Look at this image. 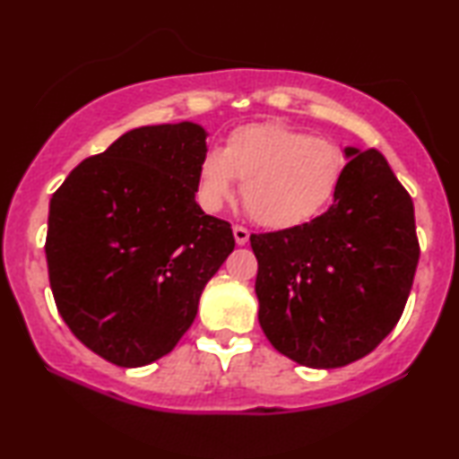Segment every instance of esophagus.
Segmentation results:
<instances>
[{
  "label": "esophagus",
  "mask_w": 459,
  "mask_h": 459,
  "mask_svg": "<svg viewBox=\"0 0 459 459\" xmlns=\"http://www.w3.org/2000/svg\"><path fill=\"white\" fill-rule=\"evenodd\" d=\"M248 230L242 228V225H234V238H236V244L238 247H244V244L248 242Z\"/></svg>",
  "instance_id": "obj_1"
}]
</instances>
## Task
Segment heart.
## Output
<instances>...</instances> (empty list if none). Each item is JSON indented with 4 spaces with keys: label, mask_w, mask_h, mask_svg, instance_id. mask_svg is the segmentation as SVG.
Instances as JSON below:
<instances>
[{
    "label": "heart",
    "mask_w": 459,
    "mask_h": 459,
    "mask_svg": "<svg viewBox=\"0 0 459 459\" xmlns=\"http://www.w3.org/2000/svg\"><path fill=\"white\" fill-rule=\"evenodd\" d=\"M344 173L342 150L284 123L240 125L219 150L198 162L196 200L219 212L242 181V203L269 230L299 228L317 217L334 196Z\"/></svg>",
    "instance_id": "b5f03b06"
}]
</instances>
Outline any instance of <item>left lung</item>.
Segmentation results:
<instances>
[{
  "mask_svg": "<svg viewBox=\"0 0 459 459\" xmlns=\"http://www.w3.org/2000/svg\"><path fill=\"white\" fill-rule=\"evenodd\" d=\"M334 204L299 228L253 234L267 341L299 366H349L397 325L416 275L413 203L378 150L344 148Z\"/></svg>",
  "mask_w": 459,
  "mask_h": 459,
  "instance_id": "left-lung-1",
  "label": "left lung"
}]
</instances>
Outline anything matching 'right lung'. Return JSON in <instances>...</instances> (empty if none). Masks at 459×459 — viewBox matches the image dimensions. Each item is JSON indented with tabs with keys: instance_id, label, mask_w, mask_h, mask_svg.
<instances>
[{
	"instance_id": "right-lung-1",
	"label": "right lung",
	"mask_w": 459,
	"mask_h": 459,
	"mask_svg": "<svg viewBox=\"0 0 459 459\" xmlns=\"http://www.w3.org/2000/svg\"><path fill=\"white\" fill-rule=\"evenodd\" d=\"M206 129H131L79 162L49 200L46 256L56 307L87 349L121 368L171 353L206 281L234 250L228 221L196 203Z\"/></svg>"
}]
</instances>
